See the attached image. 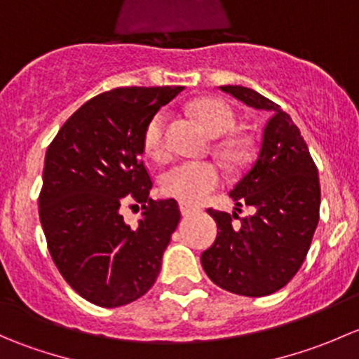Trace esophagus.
I'll return each mask as SVG.
<instances>
[{
    "label": "esophagus",
    "instance_id": "1",
    "mask_svg": "<svg viewBox=\"0 0 359 359\" xmlns=\"http://www.w3.org/2000/svg\"><path fill=\"white\" fill-rule=\"evenodd\" d=\"M198 212H201L200 206L189 205V203H180V213H182L184 217H189V215H193V213H198Z\"/></svg>",
    "mask_w": 359,
    "mask_h": 359
}]
</instances>
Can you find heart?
Returning <instances> with one entry per match:
<instances>
[{
  "instance_id": "obj_1",
  "label": "heart",
  "mask_w": 359,
  "mask_h": 359,
  "mask_svg": "<svg viewBox=\"0 0 359 359\" xmlns=\"http://www.w3.org/2000/svg\"><path fill=\"white\" fill-rule=\"evenodd\" d=\"M193 112L198 116L206 132L213 137L227 135L236 126L234 111L222 100H196L193 104ZM166 121H168L166 112L159 111L149 119L144 132V147L149 156L156 159L166 154ZM220 147L229 158L240 156V147L234 140H227ZM222 182L224 173L219 165L212 161H191V159L173 163L159 177V186L166 196L187 203L203 201Z\"/></svg>"
}]
</instances>
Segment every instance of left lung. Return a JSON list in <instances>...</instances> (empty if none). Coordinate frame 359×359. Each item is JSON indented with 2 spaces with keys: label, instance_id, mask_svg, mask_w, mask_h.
Instances as JSON below:
<instances>
[{
  "label": "left lung",
  "instance_id": "left-lung-1",
  "mask_svg": "<svg viewBox=\"0 0 359 359\" xmlns=\"http://www.w3.org/2000/svg\"><path fill=\"white\" fill-rule=\"evenodd\" d=\"M220 90L250 107L269 111L271 118L252 168L229 193L238 212L252 206L253 213L238 217L236 212L206 210L219 231L201 253V264L224 290L264 297L283 288L309 252L320 220V177L300 130L278 104L240 85Z\"/></svg>",
  "mask_w": 359,
  "mask_h": 359
}]
</instances>
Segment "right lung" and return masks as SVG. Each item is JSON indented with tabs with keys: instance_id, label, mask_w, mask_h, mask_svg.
Segmentation results:
<instances>
[{
	"instance_id": "obj_1",
	"label": "right lung",
	"mask_w": 359,
	"mask_h": 359,
	"mask_svg": "<svg viewBox=\"0 0 359 359\" xmlns=\"http://www.w3.org/2000/svg\"><path fill=\"white\" fill-rule=\"evenodd\" d=\"M182 86H126L93 97L67 119L46 149L39 220L57 269L76 293L119 307L149 290L180 220L175 200L154 201L142 161L149 119ZM143 205L140 226L118 206Z\"/></svg>"
}]
</instances>
